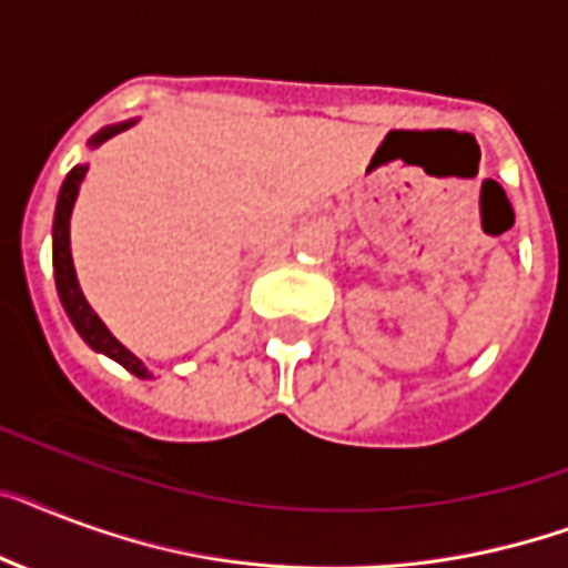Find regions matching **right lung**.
I'll return each mask as SVG.
<instances>
[{"instance_id":"obj_1","label":"right lung","mask_w":568,"mask_h":568,"mask_svg":"<svg viewBox=\"0 0 568 568\" xmlns=\"http://www.w3.org/2000/svg\"><path fill=\"white\" fill-rule=\"evenodd\" d=\"M133 122H136V119H131V122L110 124V128H101V131L90 140V149H99L101 142H108L110 136L128 131ZM87 169H90L87 163L75 165V169L67 174L63 186H60L58 210H54L52 262H54V283H58L60 303H63V308H67L69 321H72V326L78 329V335H81V338H84L95 353H104V356L119 362L124 371L133 373V376H140V379H151V373L145 371V364L133 356L131 349L124 347V344H119V341L113 338V332L101 324V317L92 312L84 292H81V285H78L75 265H72V251H69V219H72V206H75L78 189H81V180H84Z\"/></svg>"}]
</instances>
